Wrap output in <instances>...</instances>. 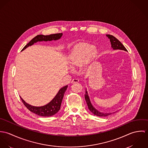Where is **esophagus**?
<instances>
[{
	"instance_id": "1",
	"label": "esophagus",
	"mask_w": 148,
	"mask_h": 148,
	"mask_svg": "<svg viewBox=\"0 0 148 148\" xmlns=\"http://www.w3.org/2000/svg\"><path fill=\"white\" fill-rule=\"evenodd\" d=\"M79 80L78 79H73V80H72L71 83L74 84V83H79Z\"/></svg>"
}]
</instances>
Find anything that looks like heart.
Returning <instances> with one entry per match:
<instances>
[{
	"instance_id": "1",
	"label": "heart",
	"mask_w": 148,
	"mask_h": 148,
	"mask_svg": "<svg viewBox=\"0 0 148 148\" xmlns=\"http://www.w3.org/2000/svg\"><path fill=\"white\" fill-rule=\"evenodd\" d=\"M99 54V50L93 44L81 42L76 44L70 52L68 64L73 69L86 68L97 59Z\"/></svg>"
}]
</instances>
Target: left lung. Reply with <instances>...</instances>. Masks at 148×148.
<instances>
[{
  "mask_svg": "<svg viewBox=\"0 0 148 148\" xmlns=\"http://www.w3.org/2000/svg\"><path fill=\"white\" fill-rule=\"evenodd\" d=\"M106 36L109 39L110 44H111V47L113 50L116 49H120V50H124L125 51H127V49L123 45V44L120 42L117 39H116L114 36L110 35H106ZM85 99L86 101V103L87 104V106L88 107L89 110L95 115L99 116V117H106L108 116H109L113 113H114L116 112H113V113H103L99 111L97 109H96L93 106H92L88 94V92L86 89L85 90Z\"/></svg>",
  "mask_w": 148,
  "mask_h": 148,
  "instance_id": "left-lung-1",
  "label": "left lung"
}]
</instances>
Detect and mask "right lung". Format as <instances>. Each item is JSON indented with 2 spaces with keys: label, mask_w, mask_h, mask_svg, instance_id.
I'll return each mask as SVG.
<instances>
[{
  "label": "right lung",
  "mask_w": 148,
  "mask_h": 148,
  "mask_svg": "<svg viewBox=\"0 0 148 148\" xmlns=\"http://www.w3.org/2000/svg\"><path fill=\"white\" fill-rule=\"evenodd\" d=\"M63 35L62 33L60 34H52L49 35H39L35 36L34 38H33L29 42H28L21 50L23 51L25 49H26L27 47L32 45L34 43L38 42H48V41H52V40H58L60 39ZM68 88V85H65L63 87H62L56 95L55 96V97L48 104H47L45 106H31L25 102L24 100L21 98V101L24 105L27 107V108L31 112L35 113L36 114H38L40 116L43 117H50L52 116L56 113H57L60 109L62 104V102L63 99L64 93Z\"/></svg>",
  "instance_id": "right-lung-1"
}]
</instances>
